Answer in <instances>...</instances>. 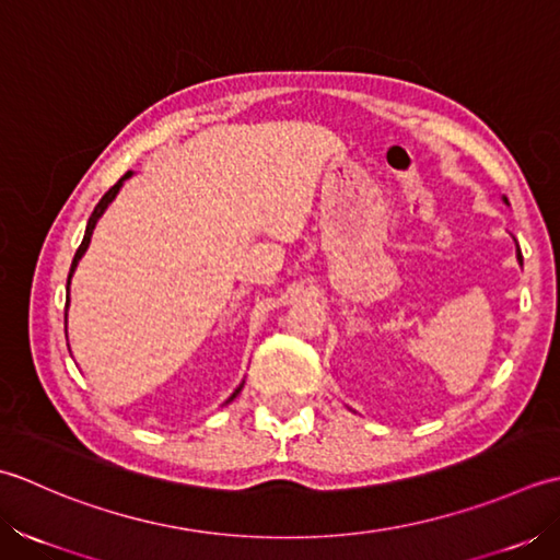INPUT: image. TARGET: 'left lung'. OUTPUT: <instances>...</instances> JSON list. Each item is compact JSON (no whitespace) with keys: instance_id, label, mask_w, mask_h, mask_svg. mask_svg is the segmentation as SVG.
<instances>
[{"instance_id":"left-lung-1","label":"left lung","mask_w":560,"mask_h":560,"mask_svg":"<svg viewBox=\"0 0 560 560\" xmlns=\"http://www.w3.org/2000/svg\"><path fill=\"white\" fill-rule=\"evenodd\" d=\"M505 202H508V198H505ZM517 260L522 264V254H520V248H517Z\"/></svg>"}]
</instances>
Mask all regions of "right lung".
Wrapping results in <instances>:
<instances>
[{"mask_svg":"<svg viewBox=\"0 0 560 560\" xmlns=\"http://www.w3.org/2000/svg\"><path fill=\"white\" fill-rule=\"evenodd\" d=\"M132 176V171H128V174H125L116 186L113 188H108V192L104 198L98 200V205L94 208V212H91V217H89V222H86V232H84V238H82V244H79V248H77V254H74V260H72V268H70V276H67V306H70V282H72V276H74V270H77V266H79V260H82V256L86 254V248H89V244H91V234H94V226H96V222L101 220V214L106 212V208L108 205L116 200V196H118V190L122 188V184L125 180H128ZM65 322H67V314H65ZM244 386V384H242ZM242 386H238V389L232 394V398H236V394L242 392ZM230 398V401H232Z\"/></svg>","mask_w":560,"mask_h":560,"instance_id":"add662e5","label":"right lung"}]
</instances>
